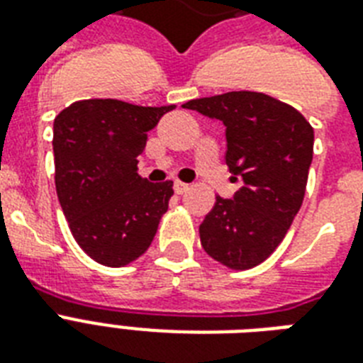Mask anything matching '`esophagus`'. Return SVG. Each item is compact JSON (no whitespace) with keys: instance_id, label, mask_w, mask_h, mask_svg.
Masks as SVG:
<instances>
[{"instance_id":"obj_1","label":"esophagus","mask_w":363,"mask_h":363,"mask_svg":"<svg viewBox=\"0 0 363 363\" xmlns=\"http://www.w3.org/2000/svg\"><path fill=\"white\" fill-rule=\"evenodd\" d=\"M188 188H190V186H188L186 182H181V181H177V182H175V192H177V194L188 192Z\"/></svg>"}]
</instances>
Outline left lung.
Masks as SVG:
<instances>
[{
	"instance_id": "left-lung-1",
	"label": "left lung",
	"mask_w": 363,
	"mask_h": 363,
	"mask_svg": "<svg viewBox=\"0 0 363 363\" xmlns=\"http://www.w3.org/2000/svg\"><path fill=\"white\" fill-rule=\"evenodd\" d=\"M184 109L226 125V165L242 186L216 196L199 226L201 247L230 269H250L273 254L303 203L315 131L292 105L262 92L192 99Z\"/></svg>"
}]
</instances>
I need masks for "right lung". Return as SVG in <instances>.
Wrapping results in <instances>:
<instances>
[{"mask_svg": "<svg viewBox=\"0 0 363 363\" xmlns=\"http://www.w3.org/2000/svg\"><path fill=\"white\" fill-rule=\"evenodd\" d=\"M175 105L81 99L54 118V182L79 247L107 267L147 252L173 196V181L137 173L147 133Z\"/></svg>", "mask_w": 363, "mask_h": 363, "instance_id": "1", "label": "right lung"}]
</instances>
